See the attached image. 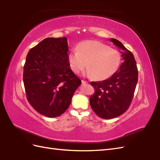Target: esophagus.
<instances>
[{
    "instance_id": "34e87169",
    "label": "esophagus",
    "mask_w": 160,
    "mask_h": 160,
    "mask_svg": "<svg viewBox=\"0 0 160 160\" xmlns=\"http://www.w3.org/2000/svg\"><path fill=\"white\" fill-rule=\"evenodd\" d=\"M81 82H82V83H83V84H87V83H88V81H84V80H82V81H81Z\"/></svg>"
}]
</instances>
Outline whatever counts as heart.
Segmentation results:
<instances>
[{"mask_svg":"<svg viewBox=\"0 0 160 160\" xmlns=\"http://www.w3.org/2000/svg\"><path fill=\"white\" fill-rule=\"evenodd\" d=\"M69 62L71 69L79 73L88 65L87 74L95 80L108 79L117 71L121 62L118 51L97 41H85L78 46V51L69 52Z\"/></svg>","mask_w":160,"mask_h":160,"instance_id":"heart-1","label":"heart"}]
</instances>
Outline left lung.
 Segmentation results:
<instances>
[{
    "mask_svg": "<svg viewBox=\"0 0 160 160\" xmlns=\"http://www.w3.org/2000/svg\"><path fill=\"white\" fill-rule=\"evenodd\" d=\"M122 53L123 62L110 78L91 82L95 93L90 97L92 109L102 119H112L123 114L132 103L138 80V71L133 55L115 38H110Z\"/></svg>",
    "mask_w": 160,
    "mask_h": 160,
    "instance_id": "obj_1",
    "label": "left lung"
}]
</instances>
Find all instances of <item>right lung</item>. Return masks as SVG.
Returning a JSON list of instances; mask_svg holds the SVG:
<instances>
[{
    "mask_svg": "<svg viewBox=\"0 0 160 160\" xmlns=\"http://www.w3.org/2000/svg\"><path fill=\"white\" fill-rule=\"evenodd\" d=\"M67 38H47L28 51L23 83L28 102L48 118L68 109L81 81L69 67Z\"/></svg>",
    "mask_w": 160,
    "mask_h": 160,
    "instance_id": "right-lung-1",
    "label": "right lung"
}]
</instances>
